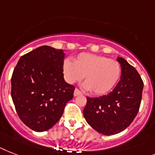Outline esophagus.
Returning a JSON list of instances; mask_svg holds the SVG:
<instances>
[{
    "label": "esophagus",
    "instance_id": "34e87169",
    "mask_svg": "<svg viewBox=\"0 0 155 155\" xmlns=\"http://www.w3.org/2000/svg\"><path fill=\"white\" fill-rule=\"evenodd\" d=\"M79 95H81V92L80 90H78V89H75L74 92V97H77V96Z\"/></svg>",
    "mask_w": 155,
    "mask_h": 155
}]
</instances>
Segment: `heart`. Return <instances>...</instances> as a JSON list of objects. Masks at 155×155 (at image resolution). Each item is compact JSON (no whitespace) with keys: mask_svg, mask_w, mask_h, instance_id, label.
Listing matches in <instances>:
<instances>
[{"mask_svg":"<svg viewBox=\"0 0 155 155\" xmlns=\"http://www.w3.org/2000/svg\"><path fill=\"white\" fill-rule=\"evenodd\" d=\"M65 78L69 83L79 81L85 76L84 89L92 90L97 95L109 92L120 78V65L116 60L93 54H79L72 62H63Z\"/></svg>","mask_w":155,"mask_h":155,"instance_id":"b5f03b06","label":"heart"}]
</instances>
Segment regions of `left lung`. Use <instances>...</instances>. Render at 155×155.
Returning <instances> with one entry per match:
<instances>
[{
    "mask_svg": "<svg viewBox=\"0 0 155 155\" xmlns=\"http://www.w3.org/2000/svg\"><path fill=\"white\" fill-rule=\"evenodd\" d=\"M116 60L121 66L120 80L107 95L87 97L83 110L85 120L104 135H116L131 124L139 112L143 82L138 71L123 58Z\"/></svg>",
    "mask_w": 155,
    "mask_h": 155,
    "instance_id": "obj_1",
    "label": "left lung"
}]
</instances>
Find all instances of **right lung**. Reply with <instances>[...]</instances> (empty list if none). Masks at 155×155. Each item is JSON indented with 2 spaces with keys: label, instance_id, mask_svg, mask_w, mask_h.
<instances>
[{
  "label": "right lung",
  "instance_id": "obj_1",
  "mask_svg": "<svg viewBox=\"0 0 155 155\" xmlns=\"http://www.w3.org/2000/svg\"><path fill=\"white\" fill-rule=\"evenodd\" d=\"M63 50L42 46L20 58L11 79L12 98L24 124L35 131L59 120L74 86L63 78Z\"/></svg>",
  "mask_w": 155,
  "mask_h": 155
}]
</instances>
